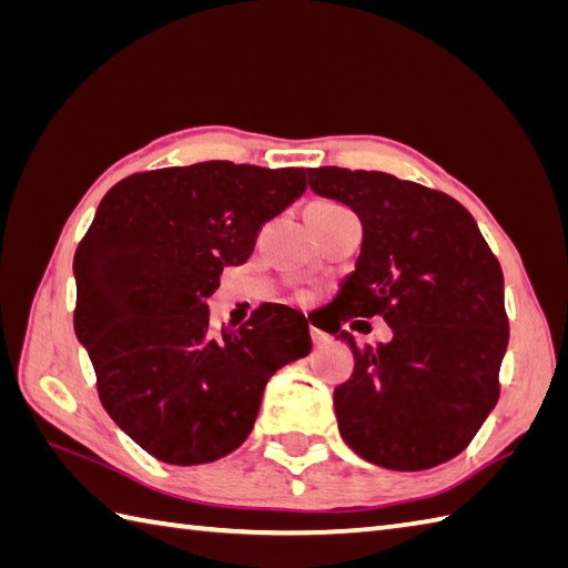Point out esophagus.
Returning <instances> with one entry per match:
<instances>
[{
    "label": "esophagus",
    "instance_id": "34e87169",
    "mask_svg": "<svg viewBox=\"0 0 568 568\" xmlns=\"http://www.w3.org/2000/svg\"><path fill=\"white\" fill-rule=\"evenodd\" d=\"M310 334H312V342H315V346H322V344L329 342V334H324V332L317 329V327H312Z\"/></svg>",
    "mask_w": 568,
    "mask_h": 568
}]
</instances>
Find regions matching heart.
<instances>
[{
  "label": "heart",
  "instance_id": "obj_1",
  "mask_svg": "<svg viewBox=\"0 0 568 568\" xmlns=\"http://www.w3.org/2000/svg\"><path fill=\"white\" fill-rule=\"evenodd\" d=\"M310 210H320V212H346L342 204H336V202H327V200H322V202H315L312 204Z\"/></svg>",
  "mask_w": 568,
  "mask_h": 568
}]
</instances>
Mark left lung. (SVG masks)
Returning a JSON list of instances; mask_svg holds the SVG:
<instances>
[{"label": "left lung", "instance_id": "obj_1", "mask_svg": "<svg viewBox=\"0 0 568 568\" xmlns=\"http://www.w3.org/2000/svg\"><path fill=\"white\" fill-rule=\"evenodd\" d=\"M310 187L364 224L356 271L332 300L352 346L334 390L339 432L366 462L425 470L462 454L498 403L508 348L503 271L462 202L378 171L310 168ZM381 314L388 345L358 349L344 321ZM329 332V329H327Z\"/></svg>", "mask_w": 568, "mask_h": 568}]
</instances>
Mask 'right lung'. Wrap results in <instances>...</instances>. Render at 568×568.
<instances>
[{
  "label": "right lung",
  "instance_id": "obj_1",
  "mask_svg": "<svg viewBox=\"0 0 568 568\" xmlns=\"http://www.w3.org/2000/svg\"><path fill=\"white\" fill-rule=\"evenodd\" d=\"M305 168L207 161L136 173L102 197L72 261L75 334L116 427L165 464L232 454L265 383L310 354L303 312L265 303L210 332L224 265L246 263L263 222L307 190Z\"/></svg>",
  "mask_w": 568,
  "mask_h": 568
}]
</instances>
